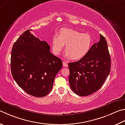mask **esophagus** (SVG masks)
Listing matches in <instances>:
<instances>
[{"instance_id": "obj_1", "label": "esophagus", "mask_w": 125, "mask_h": 125, "mask_svg": "<svg viewBox=\"0 0 125 125\" xmlns=\"http://www.w3.org/2000/svg\"><path fill=\"white\" fill-rule=\"evenodd\" d=\"M63 65L64 67H68V64L66 62H63Z\"/></svg>"}]
</instances>
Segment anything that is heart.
<instances>
[{
	"label": "heart",
	"instance_id": "1",
	"mask_svg": "<svg viewBox=\"0 0 125 125\" xmlns=\"http://www.w3.org/2000/svg\"><path fill=\"white\" fill-rule=\"evenodd\" d=\"M92 38L88 33H81L71 28L61 29L52 40V49L56 55H60L65 46L64 57L73 60L83 58L89 52Z\"/></svg>",
	"mask_w": 125,
	"mask_h": 125
}]
</instances>
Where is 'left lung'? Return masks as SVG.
Instances as JSON below:
<instances>
[{
	"mask_svg": "<svg viewBox=\"0 0 125 125\" xmlns=\"http://www.w3.org/2000/svg\"><path fill=\"white\" fill-rule=\"evenodd\" d=\"M69 82L75 94L87 96L100 88L108 76L111 59L108 44L103 35L91 47L87 55L76 62L69 63Z\"/></svg>",
	"mask_w": 125,
	"mask_h": 125,
	"instance_id": "left-lung-1",
	"label": "left lung"
}]
</instances>
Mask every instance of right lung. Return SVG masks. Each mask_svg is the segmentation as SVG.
Returning <instances> with one entry per match:
<instances>
[{
    "mask_svg": "<svg viewBox=\"0 0 125 125\" xmlns=\"http://www.w3.org/2000/svg\"><path fill=\"white\" fill-rule=\"evenodd\" d=\"M31 31H25L13 44L11 72L17 85L25 92L42 97L51 91L62 61L52 54L48 44L35 37Z\"/></svg>",
    "mask_w": 125,
    "mask_h": 125,
    "instance_id": "1",
    "label": "right lung"
}]
</instances>
